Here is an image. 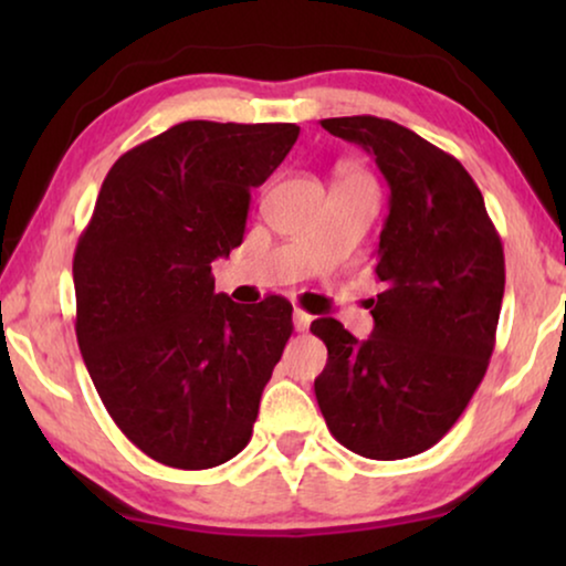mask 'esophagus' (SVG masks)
<instances>
[{
  "label": "esophagus",
  "mask_w": 566,
  "mask_h": 566,
  "mask_svg": "<svg viewBox=\"0 0 566 566\" xmlns=\"http://www.w3.org/2000/svg\"><path fill=\"white\" fill-rule=\"evenodd\" d=\"M308 324H312V316H308L306 312H301V308H296V312H293V327H296V332L308 329Z\"/></svg>",
  "instance_id": "34e87169"
}]
</instances>
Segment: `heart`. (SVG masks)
<instances>
[{
	"instance_id": "heart-1",
	"label": "heart",
	"mask_w": 566,
	"mask_h": 566,
	"mask_svg": "<svg viewBox=\"0 0 566 566\" xmlns=\"http://www.w3.org/2000/svg\"><path fill=\"white\" fill-rule=\"evenodd\" d=\"M339 185H358V188H370V190H374V182H370L363 172H347Z\"/></svg>"
}]
</instances>
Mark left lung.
Listing matches in <instances>:
<instances>
[{"label": "left lung", "mask_w": 566, "mask_h": 566, "mask_svg": "<svg viewBox=\"0 0 566 566\" xmlns=\"http://www.w3.org/2000/svg\"><path fill=\"white\" fill-rule=\"evenodd\" d=\"M322 128L374 154L389 182L376 250L384 291L374 332L358 339L332 316L312 322L327 345L314 381L327 428L376 461L428 451L482 384L505 293V254L476 182L451 154L374 115Z\"/></svg>", "instance_id": "1"}]
</instances>
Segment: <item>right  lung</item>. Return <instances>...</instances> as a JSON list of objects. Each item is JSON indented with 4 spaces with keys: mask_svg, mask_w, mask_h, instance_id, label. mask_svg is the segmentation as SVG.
Segmentation results:
<instances>
[{
    "mask_svg": "<svg viewBox=\"0 0 566 566\" xmlns=\"http://www.w3.org/2000/svg\"><path fill=\"white\" fill-rule=\"evenodd\" d=\"M296 138V123H177L115 161L76 244L84 366L123 436L165 467L213 469L250 443L293 306L234 304L211 262L242 244L250 190Z\"/></svg>",
    "mask_w": 566,
    "mask_h": 566,
    "instance_id": "1",
    "label": "right lung"
}]
</instances>
